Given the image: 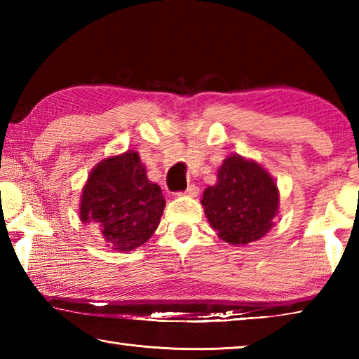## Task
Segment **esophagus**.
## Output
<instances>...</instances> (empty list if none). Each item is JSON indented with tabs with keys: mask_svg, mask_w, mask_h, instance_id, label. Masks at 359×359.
I'll return each mask as SVG.
<instances>
[{
	"mask_svg": "<svg viewBox=\"0 0 359 359\" xmlns=\"http://www.w3.org/2000/svg\"><path fill=\"white\" fill-rule=\"evenodd\" d=\"M197 194H199V188H197L196 185H189L187 188L185 193H179L177 196H189V197H196Z\"/></svg>",
	"mask_w": 359,
	"mask_h": 359,
	"instance_id": "1",
	"label": "esophagus"
}]
</instances>
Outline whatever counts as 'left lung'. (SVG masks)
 I'll return each instance as SVG.
<instances>
[{"mask_svg": "<svg viewBox=\"0 0 359 359\" xmlns=\"http://www.w3.org/2000/svg\"><path fill=\"white\" fill-rule=\"evenodd\" d=\"M201 203L220 239L230 245H247L273 228L279 189L261 163L231 154L219 166L216 184L205 188Z\"/></svg>", "mask_w": 359, "mask_h": 359, "instance_id": "obj_1", "label": "left lung"}]
</instances>
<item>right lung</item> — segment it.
<instances>
[{
    "label": "right lung",
    "instance_id": "add662e5",
    "mask_svg": "<svg viewBox=\"0 0 359 359\" xmlns=\"http://www.w3.org/2000/svg\"><path fill=\"white\" fill-rule=\"evenodd\" d=\"M165 197L147 175L139 152L128 149L100 160L81 189L79 216L100 231L106 247L118 253L139 248L160 224Z\"/></svg>",
    "mask_w": 359,
    "mask_h": 359
}]
</instances>
